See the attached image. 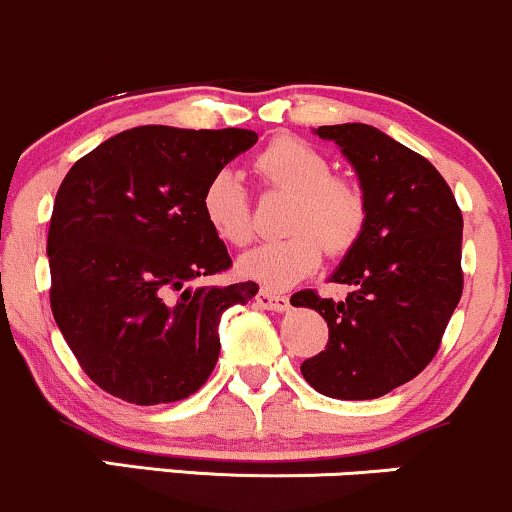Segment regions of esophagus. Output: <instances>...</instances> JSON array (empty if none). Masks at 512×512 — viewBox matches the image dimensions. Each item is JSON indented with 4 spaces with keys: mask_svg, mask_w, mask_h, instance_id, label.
<instances>
[{
    "mask_svg": "<svg viewBox=\"0 0 512 512\" xmlns=\"http://www.w3.org/2000/svg\"><path fill=\"white\" fill-rule=\"evenodd\" d=\"M256 304L261 309H268V312H285V309L290 307V300H287L285 295H275V292L261 290L256 295Z\"/></svg>",
    "mask_w": 512,
    "mask_h": 512,
    "instance_id": "obj_1",
    "label": "esophagus"
}]
</instances>
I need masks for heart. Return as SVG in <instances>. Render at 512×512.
<instances>
[{"label":"heart","instance_id":"heart-1","mask_svg":"<svg viewBox=\"0 0 512 512\" xmlns=\"http://www.w3.org/2000/svg\"><path fill=\"white\" fill-rule=\"evenodd\" d=\"M263 186L292 193L285 239L263 241L239 258V271L268 290H285L319 268L321 256H343L358 244L367 225V198L355 181L333 174L326 154L300 137L268 142L254 159ZM200 208L217 239L244 246L254 234L251 200L234 171L212 174Z\"/></svg>","mask_w":512,"mask_h":512}]
</instances>
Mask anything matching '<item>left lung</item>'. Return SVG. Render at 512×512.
Wrapping results in <instances>:
<instances>
[{"label": "left lung", "mask_w": 512, "mask_h": 512, "mask_svg": "<svg viewBox=\"0 0 512 512\" xmlns=\"http://www.w3.org/2000/svg\"><path fill=\"white\" fill-rule=\"evenodd\" d=\"M360 176L367 225L331 275L343 302L292 295L329 326V343L302 377L331 399H377L426 370L462 297V210L440 171L363 123L321 125Z\"/></svg>", "instance_id": "left-lung-1"}]
</instances>
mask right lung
<instances>
[{
  "label": "right lung",
  "mask_w": 512,
  "mask_h": 512,
  "mask_svg": "<svg viewBox=\"0 0 512 512\" xmlns=\"http://www.w3.org/2000/svg\"><path fill=\"white\" fill-rule=\"evenodd\" d=\"M254 130L142 125L67 171L48 229L50 307L89 380L137 406L171 404L208 382L217 324L254 280L191 287L232 268L200 195Z\"/></svg>",
  "instance_id": "1"
}]
</instances>
